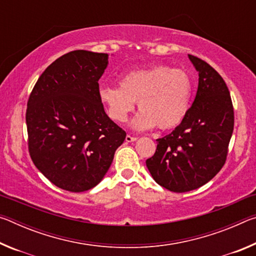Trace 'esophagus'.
I'll return each mask as SVG.
<instances>
[{
  "label": "esophagus",
  "instance_id": "esophagus-1",
  "mask_svg": "<svg viewBox=\"0 0 256 256\" xmlns=\"http://www.w3.org/2000/svg\"><path fill=\"white\" fill-rule=\"evenodd\" d=\"M136 140H138V138L131 136H126V138H125V141H126V142H134V141H136Z\"/></svg>",
  "mask_w": 256,
  "mask_h": 256
}]
</instances>
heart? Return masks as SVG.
<instances>
[{
    "instance_id": "heart-1",
    "label": "heart",
    "mask_w": 256,
    "mask_h": 256,
    "mask_svg": "<svg viewBox=\"0 0 256 256\" xmlns=\"http://www.w3.org/2000/svg\"><path fill=\"white\" fill-rule=\"evenodd\" d=\"M193 94L190 76L180 68L152 66L125 73L118 86H102L99 98L110 118L125 123L136 102L140 112L133 120L136 130L178 126L188 115Z\"/></svg>"
}]
</instances>
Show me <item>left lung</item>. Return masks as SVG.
Instances as JSON below:
<instances>
[{
    "label": "left lung",
    "instance_id": "8db88e82",
    "mask_svg": "<svg viewBox=\"0 0 256 256\" xmlns=\"http://www.w3.org/2000/svg\"><path fill=\"white\" fill-rule=\"evenodd\" d=\"M198 72L196 96L188 115L170 134L158 138L146 159L152 178L176 193L198 188L226 162L234 130V108L228 86L214 68L188 55Z\"/></svg>",
    "mask_w": 256,
    "mask_h": 256
}]
</instances>
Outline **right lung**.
Masks as SVG:
<instances>
[{"mask_svg":"<svg viewBox=\"0 0 256 256\" xmlns=\"http://www.w3.org/2000/svg\"><path fill=\"white\" fill-rule=\"evenodd\" d=\"M107 66L108 54L70 52L42 73L29 96L30 157L62 190L78 193L94 188L126 136L99 98L98 81Z\"/></svg>","mask_w":256,"mask_h":256,"instance_id":"right-lung-1","label":"right lung"}]
</instances>
